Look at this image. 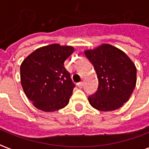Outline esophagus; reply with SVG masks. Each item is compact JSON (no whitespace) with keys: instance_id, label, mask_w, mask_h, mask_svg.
<instances>
[{"instance_id":"1","label":"esophagus","mask_w":149,"mask_h":149,"mask_svg":"<svg viewBox=\"0 0 149 149\" xmlns=\"http://www.w3.org/2000/svg\"><path fill=\"white\" fill-rule=\"evenodd\" d=\"M77 85H78V87L79 88H82L83 87V85H84V83H83V81H81V82H79V83H78L77 84Z\"/></svg>"}]
</instances>
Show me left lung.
<instances>
[{
	"mask_svg": "<svg viewBox=\"0 0 149 149\" xmlns=\"http://www.w3.org/2000/svg\"><path fill=\"white\" fill-rule=\"evenodd\" d=\"M93 65L99 85L97 93L88 97L94 109L103 112L118 109L131 97L136 84V68L122 50L109 44L84 50Z\"/></svg>",
	"mask_w": 149,
	"mask_h": 149,
	"instance_id": "left-lung-1",
	"label": "left lung"
}]
</instances>
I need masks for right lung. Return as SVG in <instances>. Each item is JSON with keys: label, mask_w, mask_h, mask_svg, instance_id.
I'll use <instances>...</instances> for the list:
<instances>
[{"label": "right lung", "mask_w": 149, "mask_h": 149, "mask_svg": "<svg viewBox=\"0 0 149 149\" xmlns=\"http://www.w3.org/2000/svg\"><path fill=\"white\" fill-rule=\"evenodd\" d=\"M74 47L52 44L37 49L21 65V84L37 109L54 112L69 102L74 84L65 68Z\"/></svg>", "instance_id": "right-lung-1"}]
</instances>
